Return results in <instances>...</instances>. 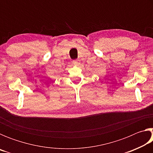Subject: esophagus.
Returning <instances> with one entry per match:
<instances>
[{
	"label": "esophagus",
	"instance_id": "obj_1",
	"mask_svg": "<svg viewBox=\"0 0 153 153\" xmlns=\"http://www.w3.org/2000/svg\"><path fill=\"white\" fill-rule=\"evenodd\" d=\"M72 63H73L74 65H79L80 64V60H79V59H76V60L72 61Z\"/></svg>",
	"mask_w": 153,
	"mask_h": 153
}]
</instances>
